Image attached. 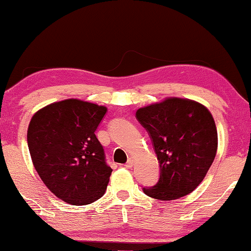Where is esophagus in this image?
I'll return each mask as SVG.
<instances>
[{"label": "esophagus", "instance_id": "34e87169", "mask_svg": "<svg viewBox=\"0 0 251 251\" xmlns=\"http://www.w3.org/2000/svg\"><path fill=\"white\" fill-rule=\"evenodd\" d=\"M132 166H133V159L132 158H129L128 161H126V164H125V167L126 168H131Z\"/></svg>", "mask_w": 251, "mask_h": 251}]
</instances>
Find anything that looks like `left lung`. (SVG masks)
<instances>
[{
  "label": "left lung",
  "mask_w": 251,
  "mask_h": 251,
  "mask_svg": "<svg viewBox=\"0 0 251 251\" xmlns=\"http://www.w3.org/2000/svg\"><path fill=\"white\" fill-rule=\"evenodd\" d=\"M136 119L151 138L160 175L145 195L172 201L190 194L200 185L217 153L214 120L203 105L193 100L169 98L139 108Z\"/></svg>",
  "instance_id": "1"
}]
</instances>
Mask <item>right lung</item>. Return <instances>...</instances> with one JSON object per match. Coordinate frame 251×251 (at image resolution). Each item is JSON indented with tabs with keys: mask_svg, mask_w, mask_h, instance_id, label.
Wrapping results in <instances>:
<instances>
[{
	"mask_svg": "<svg viewBox=\"0 0 251 251\" xmlns=\"http://www.w3.org/2000/svg\"><path fill=\"white\" fill-rule=\"evenodd\" d=\"M107 108L77 99L37 112L27 130L35 171L55 196L73 205L91 204L105 194L112 168L96 130Z\"/></svg>",
	"mask_w": 251,
	"mask_h": 251,
	"instance_id": "add662e5",
	"label": "right lung"
}]
</instances>
